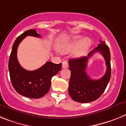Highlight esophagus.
Instances as JSON below:
<instances>
[{"instance_id": "34e87169", "label": "esophagus", "mask_w": 126, "mask_h": 126, "mask_svg": "<svg viewBox=\"0 0 126 126\" xmlns=\"http://www.w3.org/2000/svg\"><path fill=\"white\" fill-rule=\"evenodd\" d=\"M68 66V63L67 61H63L62 63V68H66Z\"/></svg>"}]
</instances>
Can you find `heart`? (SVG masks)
Listing matches in <instances>:
<instances>
[{
	"label": "heart",
	"mask_w": 126,
	"mask_h": 126,
	"mask_svg": "<svg viewBox=\"0 0 126 126\" xmlns=\"http://www.w3.org/2000/svg\"><path fill=\"white\" fill-rule=\"evenodd\" d=\"M91 44V40L89 38L82 39L80 36H74L60 45L58 50L62 53H67L77 46L74 52V56L76 57L82 56L89 49Z\"/></svg>",
	"instance_id": "b5f03b06"
}]
</instances>
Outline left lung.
Masks as SVG:
<instances>
[{"instance_id": "1", "label": "left lung", "mask_w": 126, "mask_h": 126, "mask_svg": "<svg viewBox=\"0 0 126 126\" xmlns=\"http://www.w3.org/2000/svg\"><path fill=\"white\" fill-rule=\"evenodd\" d=\"M95 52L102 54L107 66L106 74L98 80L91 79L85 72L88 60ZM68 63L71 71L68 93L72 99L77 102L89 103L99 98L105 90L111 77L110 49L105 42L101 40V44L87 56L70 59Z\"/></svg>"}]
</instances>
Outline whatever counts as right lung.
<instances>
[{
    "instance_id": "right-lung-1",
    "label": "right lung",
    "mask_w": 126,
    "mask_h": 126,
    "mask_svg": "<svg viewBox=\"0 0 126 126\" xmlns=\"http://www.w3.org/2000/svg\"><path fill=\"white\" fill-rule=\"evenodd\" d=\"M27 36L41 37L34 29L27 30L17 37L13 44L9 60V72L13 87L21 95L30 98H40L47 93L51 87V79L62 69V63L47 62L39 69L28 71L19 64L17 49L19 43Z\"/></svg>"
}]
</instances>
